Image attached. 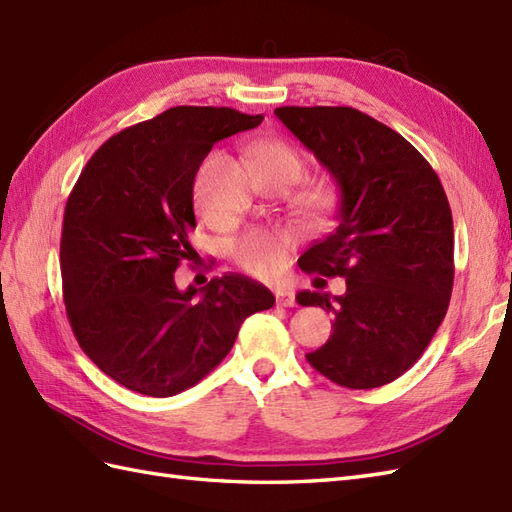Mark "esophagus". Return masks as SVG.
Masks as SVG:
<instances>
[{
	"instance_id": "esophagus-1",
	"label": "esophagus",
	"mask_w": 512,
	"mask_h": 512,
	"mask_svg": "<svg viewBox=\"0 0 512 512\" xmlns=\"http://www.w3.org/2000/svg\"><path fill=\"white\" fill-rule=\"evenodd\" d=\"M276 299H278V306H284V308L295 306V295H293V291L278 289V291H276Z\"/></svg>"
}]
</instances>
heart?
Instances as JSON below:
<instances>
[{
    "label": "heart",
    "instance_id": "heart-1",
    "mask_svg": "<svg viewBox=\"0 0 512 512\" xmlns=\"http://www.w3.org/2000/svg\"><path fill=\"white\" fill-rule=\"evenodd\" d=\"M252 165L260 182H280L286 189L306 171V156L284 139H263L252 147ZM336 202L339 189L330 180L310 182L295 197L297 208L310 219H326ZM234 263L256 278H273L286 258V239L273 230H249L232 241Z\"/></svg>",
    "mask_w": 512,
    "mask_h": 512
}]
</instances>
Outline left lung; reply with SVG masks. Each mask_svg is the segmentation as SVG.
Here are the masks:
<instances>
[{"instance_id":"obj_1","label":"left lung","mask_w":512,"mask_h":512,"mask_svg":"<svg viewBox=\"0 0 512 512\" xmlns=\"http://www.w3.org/2000/svg\"><path fill=\"white\" fill-rule=\"evenodd\" d=\"M278 119L339 184V226L299 267L345 278V293H297L334 315L310 367L347 389L400 378L430 345L454 286V223L430 162L384 123L350 106H282Z\"/></svg>"}]
</instances>
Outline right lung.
I'll use <instances>...</instances> for the list:
<instances>
[{"label": "right lung", "instance_id": "1", "mask_svg": "<svg viewBox=\"0 0 512 512\" xmlns=\"http://www.w3.org/2000/svg\"><path fill=\"white\" fill-rule=\"evenodd\" d=\"M260 121L234 108H169L110 136L73 186L60 236L67 319L84 354L134 393L191 389L228 356L241 323L276 304L241 273L186 291L173 278L195 256L199 165Z\"/></svg>", "mask_w": 512, "mask_h": 512}]
</instances>
